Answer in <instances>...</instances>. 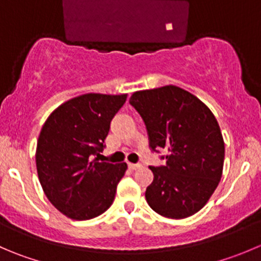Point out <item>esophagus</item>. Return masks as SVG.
Wrapping results in <instances>:
<instances>
[{"label": "esophagus", "instance_id": "obj_1", "mask_svg": "<svg viewBox=\"0 0 261 261\" xmlns=\"http://www.w3.org/2000/svg\"><path fill=\"white\" fill-rule=\"evenodd\" d=\"M141 167V164H135V163H128V168L131 169V171H135V169H139Z\"/></svg>", "mask_w": 261, "mask_h": 261}]
</instances>
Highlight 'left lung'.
<instances>
[{"label":"left lung","instance_id":"1","mask_svg":"<svg viewBox=\"0 0 261 261\" xmlns=\"http://www.w3.org/2000/svg\"><path fill=\"white\" fill-rule=\"evenodd\" d=\"M150 148L168 149L167 164L149 167L154 179L145 191L155 213L172 219L194 216L209 201L223 173L224 141L213 112L176 85L135 92Z\"/></svg>","mask_w":261,"mask_h":261}]
</instances>
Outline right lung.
I'll return each instance as SVG.
<instances>
[{"instance_id": "1", "label": "right lung", "mask_w": 261, "mask_h": 261, "mask_svg": "<svg viewBox=\"0 0 261 261\" xmlns=\"http://www.w3.org/2000/svg\"><path fill=\"white\" fill-rule=\"evenodd\" d=\"M127 94L87 93L58 106L42 126L35 150L38 178L48 200L67 218L105 213L127 164L99 162L110 123Z\"/></svg>"}]
</instances>
